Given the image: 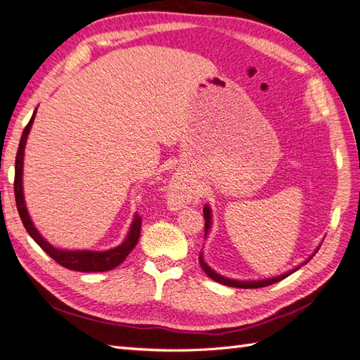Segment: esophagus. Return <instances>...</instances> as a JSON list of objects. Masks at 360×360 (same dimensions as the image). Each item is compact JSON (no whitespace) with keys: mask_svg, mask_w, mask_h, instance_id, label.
I'll list each match as a JSON object with an SVG mask.
<instances>
[{"mask_svg":"<svg viewBox=\"0 0 360 360\" xmlns=\"http://www.w3.org/2000/svg\"><path fill=\"white\" fill-rule=\"evenodd\" d=\"M171 197H172V200H175L177 202L179 205L180 203H183L188 198V188H186V183L183 181V180H180V179H177L175 180L172 185H171Z\"/></svg>","mask_w":360,"mask_h":360,"instance_id":"1","label":"esophagus"}]
</instances>
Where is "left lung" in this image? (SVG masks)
<instances>
[{
  "instance_id": "8db88e82",
  "label": "left lung",
  "mask_w": 360,
  "mask_h": 360,
  "mask_svg": "<svg viewBox=\"0 0 360 360\" xmlns=\"http://www.w3.org/2000/svg\"><path fill=\"white\" fill-rule=\"evenodd\" d=\"M203 217H205V236L207 234V229H210V225H211V210H210V206H205L203 207ZM317 252V251H316ZM309 260V259H308ZM307 260V262H308ZM305 262V263H307ZM200 265H202V268H203V271L205 273L210 276L212 281H215V282H219V283H221V285H228V286H234V288H263V286H268V285H273V283H276V282H281V281H283L285 277H288L290 274H292L295 269H299V268H295V269H292V271H290V273H285V274H282V276H278V277H274V278H266V281H255V282H240V281H231V278H226V277H223V276H219L217 273H215V271H212L210 266L206 265V263L203 262V259H202V254H200Z\"/></svg>"
}]
</instances>
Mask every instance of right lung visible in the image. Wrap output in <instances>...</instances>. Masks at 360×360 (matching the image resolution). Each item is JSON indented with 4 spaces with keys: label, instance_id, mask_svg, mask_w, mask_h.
Wrapping results in <instances>:
<instances>
[{
    "label": "right lung",
    "instance_id": "right-lung-1",
    "mask_svg": "<svg viewBox=\"0 0 360 360\" xmlns=\"http://www.w3.org/2000/svg\"><path fill=\"white\" fill-rule=\"evenodd\" d=\"M37 112V110H35ZM34 115H32L30 122L27 126L24 127L21 140H20V146H18V153L17 158H15V181H13V191H15V202H17L18 207V214L21 217V221L24 228L29 233V236L34 238V240L41 246V250L49 254V257H52L55 262L60 263L61 266H65L72 271H79V273H103V271H109L114 269L122 263L129 252L134 250L135 245L139 242L140 237V229H141V217L140 215H135L134 221L129 229V234H127L126 240L114 248V250L109 251H103V252H95V251H61L53 248L52 245L47 243L44 238L39 236L38 231L35 229L34 223H32L26 205H24V195H22V157H24V146H26V140H27V134L30 131L32 122H34Z\"/></svg>",
    "mask_w": 360,
    "mask_h": 360
}]
</instances>
